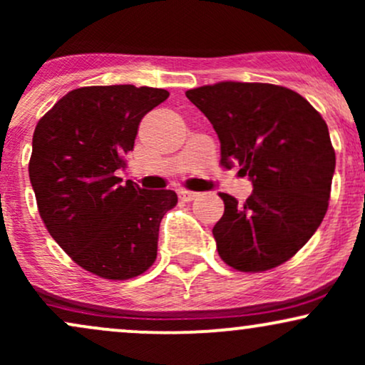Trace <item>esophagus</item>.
Segmentation results:
<instances>
[{"label":"esophagus","mask_w":365,"mask_h":365,"mask_svg":"<svg viewBox=\"0 0 365 365\" xmlns=\"http://www.w3.org/2000/svg\"><path fill=\"white\" fill-rule=\"evenodd\" d=\"M178 197L182 200H185V202H190V200L197 199V197H199V194H197V192H192V190H180L178 192Z\"/></svg>","instance_id":"1"}]
</instances>
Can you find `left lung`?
Returning <instances> with one entry per match:
<instances>
[{
	"label": "left lung",
	"mask_w": 365,
	"mask_h": 365,
	"mask_svg": "<svg viewBox=\"0 0 365 365\" xmlns=\"http://www.w3.org/2000/svg\"><path fill=\"white\" fill-rule=\"evenodd\" d=\"M221 144L252 182L244 204L220 194L225 212L212 228L217 254L233 269L261 273L307 244L328 211L334 149L328 125L307 99L273 83L225 81L190 89Z\"/></svg>",
	"instance_id": "1"
}]
</instances>
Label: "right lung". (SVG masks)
Wrapping results in <instances>:
<instances>
[{
    "mask_svg": "<svg viewBox=\"0 0 365 365\" xmlns=\"http://www.w3.org/2000/svg\"><path fill=\"white\" fill-rule=\"evenodd\" d=\"M168 91L91 86L70 91L32 137L29 177L46 228L78 266L128 279L156 261L159 223L178 197L121 183L116 171L133 149L140 120Z\"/></svg>",
    "mask_w": 365,
    "mask_h": 365,
    "instance_id": "right-lung-1",
    "label": "right lung"
}]
</instances>
